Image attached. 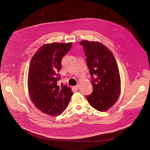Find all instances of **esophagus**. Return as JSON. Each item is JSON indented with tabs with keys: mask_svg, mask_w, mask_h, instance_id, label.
<instances>
[{
	"mask_svg": "<svg viewBox=\"0 0 150 150\" xmlns=\"http://www.w3.org/2000/svg\"><path fill=\"white\" fill-rule=\"evenodd\" d=\"M79 85H77V86H73V89H74V90H76V91L78 90V89H79Z\"/></svg>",
	"mask_w": 150,
	"mask_h": 150,
	"instance_id": "esophagus-1",
	"label": "esophagus"
}]
</instances>
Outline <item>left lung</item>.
<instances>
[{"label": "left lung", "instance_id": "left-lung-1", "mask_svg": "<svg viewBox=\"0 0 150 150\" xmlns=\"http://www.w3.org/2000/svg\"><path fill=\"white\" fill-rule=\"evenodd\" d=\"M87 66L92 77L93 92L86 96L90 105L105 111L117 101L121 93V79L116 60L112 52L98 42L83 40Z\"/></svg>", "mask_w": 150, "mask_h": 150}]
</instances>
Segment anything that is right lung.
<instances>
[{
	"mask_svg": "<svg viewBox=\"0 0 150 150\" xmlns=\"http://www.w3.org/2000/svg\"><path fill=\"white\" fill-rule=\"evenodd\" d=\"M71 47V43L44 44L30 61L28 77L29 94L36 108L47 115H61L73 93L67 86L60 88L57 85L61 79V59Z\"/></svg>",
	"mask_w": 150,
	"mask_h": 150,
	"instance_id": "right-lung-1",
	"label": "right lung"
}]
</instances>
